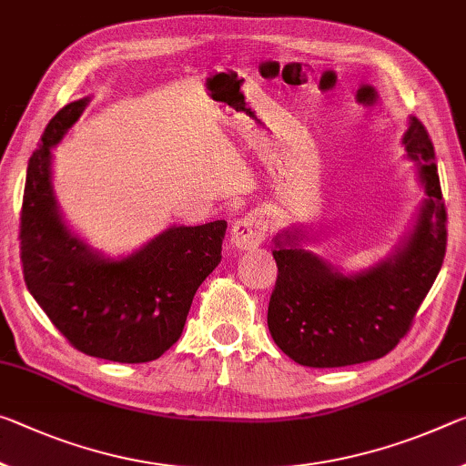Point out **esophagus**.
<instances>
[{
    "instance_id": "1",
    "label": "esophagus",
    "mask_w": 466,
    "mask_h": 466,
    "mask_svg": "<svg viewBox=\"0 0 466 466\" xmlns=\"http://www.w3.org/2000/svg\"><path fill=\"white\" fill-rule=\"evenodd\" d=\"M268 216L261 209L248 211L240 219L234 221L230 236L232 245L240 250L257 248L265 240V236H268Z\"/></svg>"
}]
</instances>
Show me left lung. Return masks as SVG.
<instances>
[{"label": "left lung", "mask_w": 466, "mask_h": 466, "mask_svg": "<svg viewBox=\"0 0 466 466\" xmlns=\"http://www.w3.org/2000/svg\"><path fill=\"white\" fill-rule=\"evenodd\" d=\"M427 198L415 232L392 259L344 276L319 257L297 247L284 232L271 250L278 263L268 326L273 342L305 367H346L386 357L409 334L420 302L441 269L448 213L433 143L417 117L402 138Z\"/></svg>", "instance_id": "left-lung-1"}]
</instances>
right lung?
I'll return each mask as SVG.
<instances>
[{
  "instance_id": "right-lung-1",
  "label": "right lung",
  "mask_w": 466,
  "mask_h": 466,
  "mask_svg": "<svg viewBox=\"0 0 466 466\" xmlns=\"http://www.w3.org/2000/svg\"><path fill=\"white\" fill-rule=\"evenodd\" d=\"M88 99L62 107L28 159L20 211L26 288L74 349L114 363H149L178 342L197 288L221 261L224 219L169 228L138 253L112 261L72 236L51 190V147Z\"/></svg>"
}]
</instances>
